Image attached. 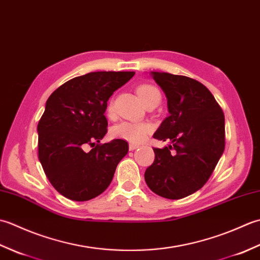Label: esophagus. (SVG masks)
I'll use <instances>...</instances> for the list:
<instances>
[{"instance_id":"esophagus-1","label":"esophagus","mask_w":260,"mask_h":260,"mask_svg":"<svg viewBox=\"0 0 260 260\" xmlns=\"http://www.w3.org/2000/svg\"><path fill=\"white\" fill-rule=\"evenodd\" d=\"M137 147H139V145H136V144H129V146H128L129 151H134V150H136Z\"/></svg>"}]
</instances>
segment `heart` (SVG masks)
Segmentation results:
<instances>
[{
  "instance_id": "1",
  "label": "heart",
  "mask_w": 260,
  "mask_h": 260,
  "mask_svg": "<svg viewBox=\"0 0 260 260\" xmlns=\"http://www.w3.org/2000/svg\"><path fill=\"white\" fill-rule=\"evenodd\" d=\"M137 95L143 104L150 101L152 97L159 95L157 88L152 85H141L137 87ZM112 110V106H108V112ZM152 125L148 123H135V121H121L113 127L112 135L116 139L125 140L131 143H141L145 140L147 134L152 132Z\"/></svg>"
}]
</instances>
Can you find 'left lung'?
Here are the masks:
<instances>
[{"label":"left lung","instance_id":"left-lung-1","mask_svg":"<svg viewBox=\"0 0 260 260\" xmlns=\"http://www.w3.org/2000/svg\"><path fill=\"white\" fill-rule=\"evenodd\" d=\"M168 99L169 116L153 137L169 141L153 148L155 159L145 171L147 186L178 200L200 190L224 151V115L206 86L185 76L151 71Z\"/></svg>","mask_w":260,"mask_h":260}]
</instances>
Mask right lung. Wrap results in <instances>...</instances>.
<instances>
[{
  "mask_svg": "<svg viewBox=\"0 0 260 260\" xmlns=\"http://www.w3.org/2000/svg\"><path fill=\"white\" fill-rule=\"evenodd\" d=\"M134 75L89 73L64 82L48 98L38 124L39 159L60 194L88 201L110 184L128 144L119 139L99 144L107 133L105 112L109 97ZM86 145L93 146L89 152L84 151Z\"/></svg>",
  "mask_w": 260,
  "mask_h": 260,
  "instance_id": "obj_1",
  "label": "right lung"
}]
</instances>
